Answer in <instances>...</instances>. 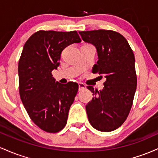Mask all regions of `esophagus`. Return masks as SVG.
I'll return each mask as SVG.
<instances>
[{
	"label": "esophagus",
	"instance_id": "34e87169",
	"mask_svg": "<svg viewBox=\"0 0 158 158\" xmlns=\"http://www.w3.org/2000/svg\"><path fill=\"white\" fill-rule=\"evenodd\" d=\"M78 86H79V89H78L79 91H82V90H84L86 89V85L82 84V83H79Z\"/></svg>",
	"mask_w": 158,
	"mask_h": 158
}]
</instances>
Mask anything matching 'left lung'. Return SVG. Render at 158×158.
<instances>
[{
	"label": "left lung",
	"instance_id": "left-lung-1",
	"mask_svg": "<svg viewBox=\"0 0 158 158\" xmlns=\"http://www.w3.org/2000/svg\"><path fill=\"white\" fill-rule=\"evenodd\" d=\"M79 33L84 42L96 48L98 60L93 72L105 77L103 89L87 86L94 95L86 105L89 121L96 130L112 131L123 124L131 108L136 89L134 54L126 39L117 32L98 30Z\"/></svg>",
	"mask_w": 158,
	"mask_h": 158
}]
</instances>
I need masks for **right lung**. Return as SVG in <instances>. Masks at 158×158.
Here are the masks:
<instances>
[{
	"mask_svg": "<svg viewBox=\"0 0 158 158\" xmlns=\"http://www.w3.org/2000/svg\"><path fill=\"white\" fill-rule=\"evenodd\" d=\"M81 42L75 31H40L23 48L18 66L20 97L32 121L45 131L56 133L66 125L78 84H60L51 72L60 65L63 49Z\"/></svg>",
	"mask_w": 158,
	"mask_h": 158,
	"instance_id": "1",
	"label": "right lung"
}]
</instances>
